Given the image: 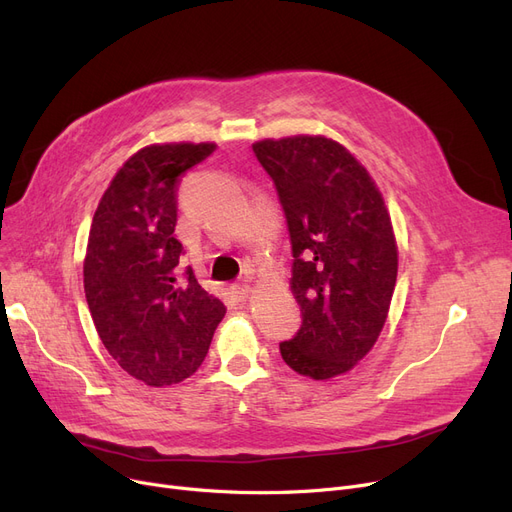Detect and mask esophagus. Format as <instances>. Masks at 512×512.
I'll return each instance as SVG.
<instances>
[{"mask_svg":"<svg viewBox=\"0 0 512 512\" xmlns=\"http://www.w3.org/2000/svg\"><path fill=\"white\" fill-rule=\"evenodd\" d=\"M232 292H234V297H236V299H242V301H245V299L249 297V294H251V286H249L247 282H238V284H234V286H232Z\"/></svg>","mask_w":512,"mask_h":512,"instance_id":"esophagus-1","label":"esophagus"}]
</instances>
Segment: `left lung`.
Masks as SVG:
<instances>
[{
	"mask_svg": "<svg viewBox=\"0 0 512 512\" xmlns=\"http://www.w3.org/2000/svg\"><path fill=\"white\" fill-rule=\"evenodd\" d=\"M253 151L272 176L292 245L297 336L280 342L311 380L351 371L378 340L392 301L398 249L384 197L357 157L309 134L263 139Z\"/></svg>",
	"mask_w": 512,
	"mask_h": 512,
	"instance_id": "obj_1",
	"label": "left lung"
}]
</instances>
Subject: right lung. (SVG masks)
I'll return each instance as SVG.
<instances>
[{"mask_svg": "<svg viewBox=\"0 0 512 512\" xmlns=\"http://www.w3.org/2000/svg\"><path fill=\"white\" fill-rule=\"evenodd\" d=\"M215 143L149 145L103 193L87 242L85 297L116 363L147 386L178 384L201 367L226 307L182 267L174 236L180 176Z\"/></svg>", "mask_w": 512, "mask_h": 512, "instance_id": "right-lung-1", "label": "right lung"}]
</instances>
